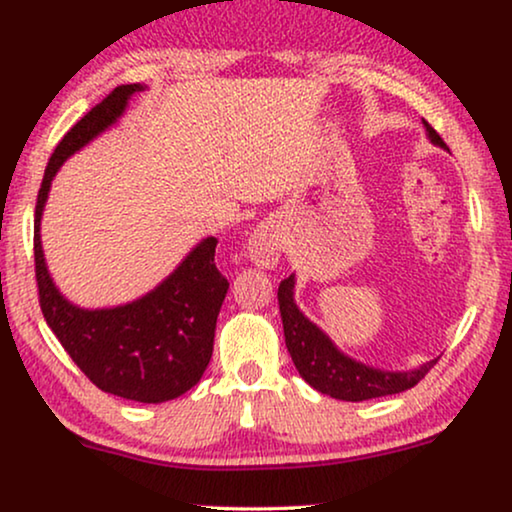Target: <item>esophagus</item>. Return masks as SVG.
Segmentation results:
<instances>
[{
    "label": "esophagus",
    "instance_id": "obj_1",
    "mask_svg": "<svg viewBox=\"0 0 512 512\" xmlns=\"http://www.w3.org/2000/svg\"><path fill=\"white\" fill-rule=\"evenodd\" d=\"M279 230L272 223H261L254 228V233L247 240V256L251 263L261 265V268H275L279 263Z\"/></svg>",
    "mask_w": 512,
    "mask_h": 512
}]
</instances>
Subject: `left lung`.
Instances as JSON below:
<instances>
[{
	"label": "left lung",
	"instance_id": "obj_1",
	"mask_svg": "<svg viewBox=\"0 0 512 512\" xmlns=\"http://www.w3.org/2000/svg\"><path fill=\"white\" fill-rule=\"evenodd\" d=\"M424 125L431 142L447 149L438 132L426 121ZM293 284H296V279L289 275L282 279L277 291L279 312H282L284 324V340L300 377L310 387L321 391V394L354 403L368 401V398L401 394V391L422 382L426 373L438 363V359L429 361L426 366L410 370V373H387V370L368 368L359 361L349 359V356L340 354L333 347V342L298 310L296 303H293Z\"/></svg>",
	"mask_w": 512,
	"mask_h": 512
}]
</instances>
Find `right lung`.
Returning a JSON list of instances; mask_svg holds the SVG:
<instances>
[{
  "label": "right lung",
  "instance_id": "obj_1",
  "mask_svg": "<svg viewBox=\"0 0 512 512\" xmlns=\"http://www.w3.org/2000/svg\"><path fill=\"white\" fill-rule=\"evenodd\" d=\"M139 90V83L114 88L55 146L34 209V272L46 324L81 373L107 394L163 403L195 387L212 359L216 317L228 293V279L214 263L219 240L207 237L156 291L111 310H81L67 303L48 277L39 240L41 212L55 172L109 128Z\"/></svg>",
  "mask_w": 512,
  "mask_h": 512
}]
</instances>
